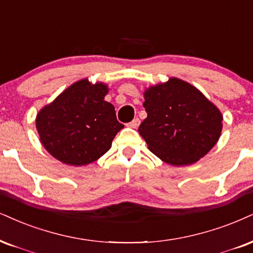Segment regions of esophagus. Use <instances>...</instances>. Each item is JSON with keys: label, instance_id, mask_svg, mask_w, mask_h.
Instances as JSON below:
<instances>
[{"label": "esophagus", "instance_id": "1", "mask_svg": "<svg viewBox=\"0 0 253 253\" xmlns=\"http://www.w3.org/2000/svg\"><path fill=\"white\" fill-rule=\"evenodd\" d=\"M139 123H141V121H139L138 118H135V120H132L131 122H130L129 126L133 127V129H137V127L139 126Z\"/></svg>", "mask_w": 253, "mask_h": 253}]
</instances>
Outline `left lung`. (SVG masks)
Segmentation results:
<instances>
[{"instance_id": "left-lung-1", "label": "left lung", "mask_w": 253, "mask_h": 253, "mask_svg": "<svg viewBox=\"0 0 253 253\" xmlns=\"http://www.w3.org/2000/svg\"><path fill=\"white\" fill-rule=\"evenodd\" d=\"M148 117L138 131L149 150L165 163L182 167L204 157L220 137L223 116L197 88L176 77L144 91Z\"/></svg>"}]
</instances>
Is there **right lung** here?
<instances>
[{
    "instance_id": "add662e5",
    "label": "right lung",
    "mask_w": 253,
    "mask_h": 253,
    "mask_svg": "<svg viewBox=\"0 0 253 253\" xmlns=\"http://www.w3.org/2000/svg\"><path fill=\"white\" fill-rule=\"evenodd\" d=\"M104 83L77 81L45 105L36 116L40 141L52 157L74 167L97 161L111 148L123 127Z\"/></svg>"
}]
</instances>
